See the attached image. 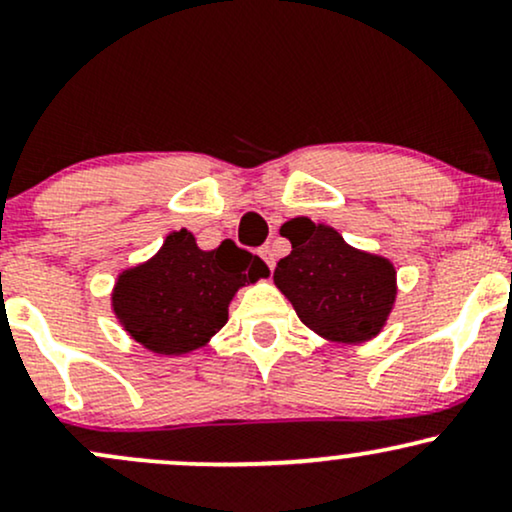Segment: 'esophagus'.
<instances>
[{
  "label": "esophagus",
  "instance_id": "34e87169",
  "mask_svg": "<svg viewBox=\"0 0 512 512\" xmlns=\"http://www.w3.org/2000/svg\"><path fill=\"white\" fill-rule=\"evenodd\" d=\"M260 257L264 260V264H267L269 269H274V252L269 245H264V248H260Z\"/></svg>",
  "mask_w": 512,
  "mask_h": 512
}]
</instances>
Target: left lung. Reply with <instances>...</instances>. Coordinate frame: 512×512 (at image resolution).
<instances>
[{
    "label": "left lung",
    "mask_w": 512,
    "mask_h": 512,
    "mask_svg": "<svg viewBox=\"0 0 512 512\" xmlns=\"http://www.w3.org/2000/svg\"><path fill=\"white\" fill-rule=\"evenodd\" d=\"M291 255L276 262L274 284L310 330L342 344H361L383 330L395 303V267L344 243L330 226L293 219L281 228Z\"/></svg>",
    "instance_id": "obj_1"
}]
</instances>
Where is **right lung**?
<instances>
[{
    "instance_id": "obj_1",
    "label": "right lung",
    "mask_w": 512,
    "mask_h": 512,
    "mask_svg": "<svg viewBox=\"0 0 512 512\" xmlns=\"http://www.w3.org/2000/svg\"><path fill=\"white\" fill-rule=\"evenodd\" d=\"M267 274V264L233 240L204 252L182 228L154 260L120 274L113 308L139 344L178 356L207 344L226 325L233 293Z\"/></svg>"
}]
</instances>
